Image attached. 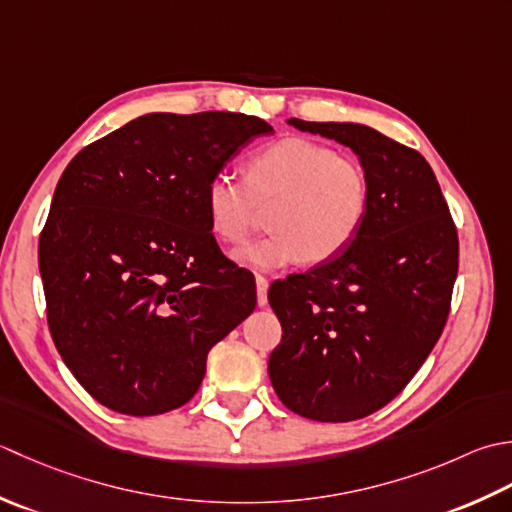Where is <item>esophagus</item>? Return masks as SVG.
<instances>
[{"mask_svg": "<svg viewBox=\"0 0 512 512\" xmlns=\"http://www.w3.org/2000/svg\"><path fill=\"white\" fill-rule=\"evenodd\" d=\"M267 289H269V280L265 276H256V300L258 307L267 305Z\"/></svg>", "mask_w": 512, "mask_h": 512, "instance_id": "esophagus-1", "label": "esophagus"}]
</instances>
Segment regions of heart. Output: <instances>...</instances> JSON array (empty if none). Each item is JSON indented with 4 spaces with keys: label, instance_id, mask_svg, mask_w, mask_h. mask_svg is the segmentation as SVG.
I'll use <instances>...</instances> for the list:
<instances>
[{
    "label": "heart",
    "instance_id": "heart-1",
    "mask_svg": "<svg viewBox=\"0 0 512 512\" xmlns=\"http://www.w3.org/2000/svg\"><path fill=\"white\" fill-rule=\"evenodd\" d=\"M267 238L232 252L234 263L274 271L300 260L325 263L344 252L367 221L371 185L362 165L338 156L329 145L287 137L249 156L245 179L216 172L203 190L212 234L241 243L256 218V205H269Z\"/></svg>",
    "mask_w": 512,
    "mask_h": 512
}]
</instances>
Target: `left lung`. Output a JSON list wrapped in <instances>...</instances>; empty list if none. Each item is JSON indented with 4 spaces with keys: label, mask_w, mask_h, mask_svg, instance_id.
<instances>
[{
    "label": "left lung",
    "mask_w": 512,
    "mask_h": 512,
    "mask_svg": "<svg viewBox=\"0 0 512 512\" xmlns=\"http://www.w3.org/2000/svg\"><path fill=\"white\" fill-rule=\"evenodd\" d=\"M287 123L356 154L371 207L344 252L271 285L283 340L269 356V380L302 417L360 420L409 384L440 338L457 276V232L420 152L362 123Z\"/></svg>",
    "instance_id": "1"
}]
</instances>
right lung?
Returning a JSON list of instances; mask_svg holds the SVG:
<instances>
[{"label":"right lung","mask_w":512,"mask_h":512,"mask_svg":"<svg viewBox=\"0 0 512 512\" xmlns=\"http://www.w3.org/2000/svg\"><path fill=\"white\" fill-rule=\"evenodd\" d=\"M274 128L243 112L132 119L61 174L39 241L48 327L92 398L125 415L179 409L207 353L256 307L225 263L203 190Z\"/></svg>","instance_id":"add662e5"}]
</instances>
